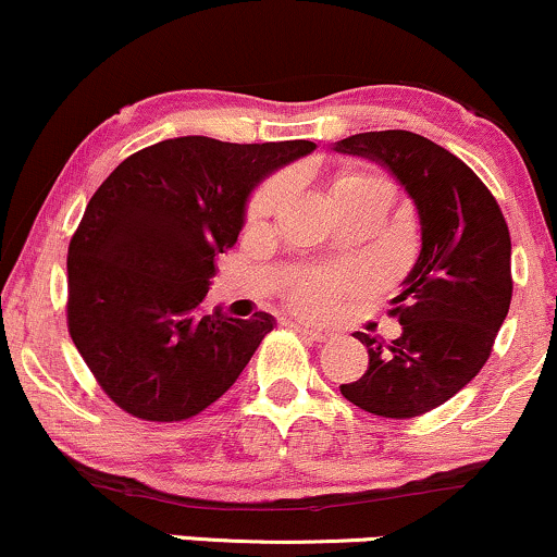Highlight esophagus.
<instances>
[{"label":"esophagus","mask_w":557,"mask_h":557,"mask_svg":"<svg viewBox=\"0 0 557 557\" xmlns=\"http://www.w3.org/2000/svg\"><path fill=\"white\" fill-rule=\"evenodd\" d=\"M292 327H294V331H297L305 341H312V343H322V341H327V333L314 331V327H310V325H292Z\"/></svg>","instance_id":"1"}]
</instances>
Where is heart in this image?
Here are the masks:
<instances>
[{
    "mask_svg": "<svg viewBox=\"0 0 557 557\" xmlns=\"http://www.w3.org/2000/svg\"><path fill=\"white\" fill-rule=\"evenodd\" d=\"M367 181H376V177L343 175L341 181L335 183V190L346 188V185H354V183H367ZM286 188H289V185H286L284 177H271V181H265L256 190V194L250 196V203H247V216H250L252 222H258V219L271 214V211L278 206L281 198H284ZM346 284H348L346 276L301 278L292 286V301L299 307V310H305V312H322V310H327V307H331L335 292H341Z\"/></svg>",
    "mask_w": 557,
    "mask_h": 557,
    "instance_id": "obj_1",
    "label": "heart"
}]
</instances>
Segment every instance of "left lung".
Listing matches in <instances>:
<instances>
[{
	"label": "left lung",
	"mask_w": 557,
	"mask_h": 557,
	"mask_svg": "<svg viewBox=\"0 0 557 557\" xmlns=\"http://www.w3.org/2000/svg\"><path fill=\"white\" fill-rule=\"evenodd\" d=\"M343 154L380 162L421 216V256L389 314L403 335L369 351L361 380L341 395L367 413L416 418L444 405L475 376L511 305V237L498 201L459 157L413 132H367L335 144Z\"/></svg>",
	"instance_id": "1"
}]
</instances>
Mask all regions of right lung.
Returning a JSON list of instances; mask_svg holds the SVG:
<instances>
[{"label": "right lung", "instance_id": "add662e5", "mask_svg": "<svg viewBox=\"0 0 557 557\" xmlns=\"http://www.w3.org/2000/svg\"><path fill=\"white\" fill-rule=\"evenodd\" d=\"M314 141L177 136L126 157L69 243V335L111 400L173 423L216 403L273 318L206 314L214 258L237 243L250 190Z\"/></svg>", "mask_w": 557, "mask_h": 557}]
</instances>
